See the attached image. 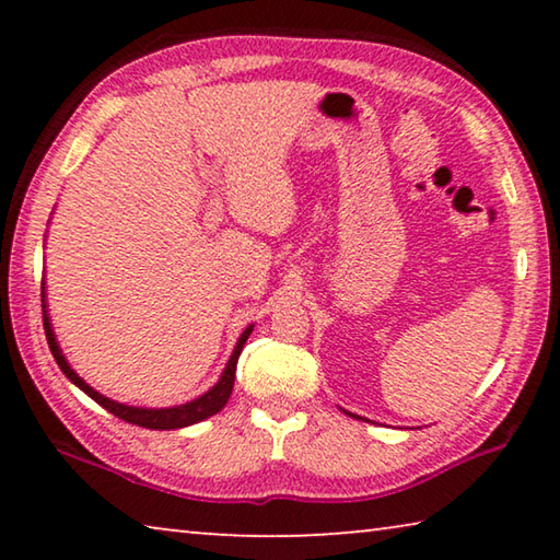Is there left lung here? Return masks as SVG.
Listing matches in <instances>:
<instances>
[{
	"instance_id": "1",
	"label": "left lung",
	"mask_w": 560,
	"mask_h": 560,
	"mask_svg": "<svg viewBox=\"0 0 560 560\" xmlns=\"http://www.w3.org/2000/svg\"><path fill=\"white\" fill-rule=\"evenodd\" d=\"M346 415H350V417H355V420H360V417H358V415H353V412H346Z\"/></svg>"
}]
</instances>
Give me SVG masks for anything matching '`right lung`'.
I'll list each match as a JSON object with an SVG mask.
<instances>
[{"mask_svg": "<svg viewBox=\"0 0 560 560\" xmlns=\"http://www.w3.org/2000/svg\"><path fill=\"white\" fill-rule=\"evenodd\" d=\"M42 308H44V330H46V340H49V348H51V355L59 368L63 371V375L69 377V381L79 387V390L86 393L91 400H96L101 407H106L110 415L120 417V420H126L130 424H140V428H148V430H183L189 428V424H197L207 420V417H212L222 410L230 400L232 395V387H234V373H236V360H240L242 348L246 343V338L252 336L254 324H249L244 328V334L236 340V346L232 350L230 360H226L224 371L220 375V381H217L210 390L202 393L200 397H195V400L183 402V405H173V407H136V405H126V402H118V400H110V397L101 395L98 390H93V387L83 381V377L73 371L69 360H66L63 350L59 346V340H56L54 334V326H51V318H49V308H46V283L42 281Z\"/></svg>", "mask_w": 560, "mask_h": 560, "instance_id": "1", "label": "right lung"}]
</instances>
